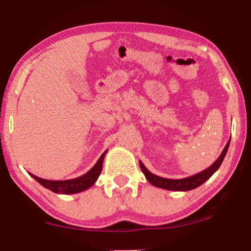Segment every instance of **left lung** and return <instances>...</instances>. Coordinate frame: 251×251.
<instances>
[{"instance_id": "8db88e82", "label": "left lung", "mask_w": 251, "mask_h": 251, "mask_svg": "<svg viewBox=\"0 0 251 251\" xmlns=\"http://www.w3.org/2000/svg\"><path fill=\"white\" fill-rule=\"evenodd\" d=\"M229 144H230V139H229L228 143L226 144V146H225L224 151H222V154H220L217 160H216L211 166L206 168L205 171L196 174V175L181 178V179H169V178H164V177L154 175V174L148 171L142 161H139V166H141L142 172L144 173V175H145L146 179L155 187L164 188L167 190H173V192H187V190L195 189L201 185H202L203 182L209 179V178L218 171V168L220 167V165H222L225 156L227 154Z\"/></svg>"}]
</instances>
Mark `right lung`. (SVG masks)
<instances>
[{
	"label": "right lung",
	"mask_w": 251,
	"mask_h": 251,
	"mask_svg": "<svg viewBox=\"0 0 251 251\" xmlns=\"http://www.w3.org/2000/svg\"><path fill=\"white\" fill-rule=\"evenodd\" d=\"M107 151H105L100 159L97 160V163L93 166L90 171L86 174L79 176L77 178H73V179H67V180H49V179H43V178H40L33 174L28 173L31 177H33L36 181H39L40 184L52 190L53 193L56 194H63V195H71V194H77L80 192H84L92 187L95 184L97 178L100 177L101 168H103V160L106 155Z\"/></svg>",
	"instance_id": "right-lung-1"
}]
</instances>
